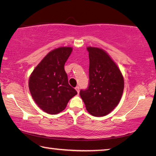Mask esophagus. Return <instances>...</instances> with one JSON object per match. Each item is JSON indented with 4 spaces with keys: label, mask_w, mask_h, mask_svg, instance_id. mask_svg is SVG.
<instances>
[{
    "label": "esophagus",
    "mask_w": 156,
    "mask_h": 156,
    "mask_svg": "<svg viewBox=\"0 0 156 156\" xmlns=\"http://www.w3.org/2000/svg\"><path fill=\"white\" fill-rule=\"evenodd\" d=\"M76 91H77V92H78V93H79V91H80V87H79L78 86H77V87H76Z\"/></svg>",
    "instance_id": "obj_1"
}]
</instances>
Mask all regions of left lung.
Segmentation results:
<instances>
[{
	"mask_svg": "<svg viewBox=\"0 0 156 156\" xmlns=\"http://www.w3.org/2000/svg\"><path fill=\"white\" fill-rule=\"evenodd\" d=\"M89 83L80 95L87 112L104 116L119 103L124 90V78L120 69L105 50L88 47Z\"/></svg>",
	"mask_w": 156,
	"mask_h": 156,
	"instance_id": "obj_1",
	"label": "left lung"
}]
</instances>
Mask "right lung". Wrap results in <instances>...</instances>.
Wrapping results in <instances>:
<instances>
[{"instance_id":"1","label":"right lung","mask_w":156,"mask_h":156,"mask_svg":"<svg viewBox=\"0 0 156 156\" xmlns=\"http://www.w3.org/2000/svg\"><path fill=\"white\" fill-rule=\"evenodd\" d=\"M72 47H62L49 52L36 66L29 80V89L36 105L49 114L64 110L77 94L68 83L64 66Z\"/></svg>"}]
</instances>
